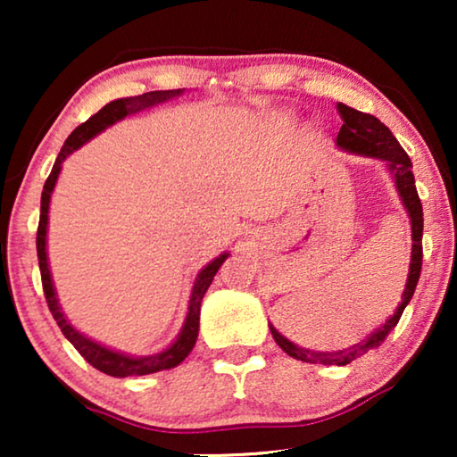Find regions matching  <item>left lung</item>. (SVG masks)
I'll return each instance as SVG.
<instances>
[{"label": "left lung", "instance_id": "obj_1", "mask_svg": "<svg viewBox=\"0 0 457 457\" xmlns=\"http://www.w3.org/2000/svg\"><path fill=\"white\" fill-rule=\"evenodd\" d=\"M337 110H339V114L343 118V127L339 130V135H337V145L345 149V152L370 155V158H378L386 162L393 179H395V187L399 191V197H402V204L405 205V210H408L410 214L411 241L414 243H411L410 274H408V283H405V289H403L402 303L397 305L395 314H393L389 320L377 330V333H372L368 339L358 343V345H352L349 349H339V352H312V349L297 347L295 343L285 339V337L270 324V333L274 337V341H277V345L283 349L287 355H291V358L295 360L308 361V364H324V366H330V364L345 366L355 358H360V355L370 352V349L378 347L380 343L386 339V335L397 327L405 305L410 303L411 295H414L418 278H420V270H422V224H424L422 204L416 191L414 174H411L410 155L403 152V147L399 145V141L393 137L391 130L386 129L377 116L353 110L345 104H337Z\"/></svg>", "mask_w": 457, "mask_h": 457}]
</instances>
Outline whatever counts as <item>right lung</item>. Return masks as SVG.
Returning <instances> with one entry per match:
<instances>
[{"instance_id": "add662e5", "label": "right lung", "mask_w": 457, "mask_h": 457, "mask_svg": "<svg viewBox=\"0 0 457 457\" xmlns=\"http://www.w3.org/2000/svg\"><path fill=\"white\" fill-rule=\"evenodd\" d=\"M185 89H170V91H149L143 93V96L137 97H122L114 99V102L105 104L97 114H93L89 120L80 124L68 137L64 147L60 149L58 158H55V164L49 172V177L43 185L41 193V216H39V228H37V258H39V270H41V283H43V293H46L49 312H52L54 320L58 322V327L68 341L72 343L74 349L83 355V358L89 361L93 368H97L99 372L110 374V377H143V374H154L160 370H168V368L179 366L187 355L191 353L193 345L197 341L199 333V310H202V299L208 291V287L214 280L218 268L222 266V262L228 258V253H220L216 260H212L208 266L204 268L202 272L197 274L195 283H193L191 299H189V312H187L185 324L180 328L177 341L172 343L170 347L164 349V352L147 355V358H130V355L112 352V349L99 345V343L91 341L89 337L80 335L77 328L72 327L71 322L66 320V316L62 314L58 297H55V289L52 283V272H49L47 264V214H49V199H52V191L55 187V180H58V174L62 170V162H64L72 152H77L80 145H85L87 141L93 139L97 133H102L104 129L112 127V124L122 120L130 114H137V112L152 108V105L164 104L168 99L179 97Z\"/></svg>"}]
</instances>
